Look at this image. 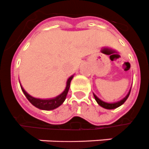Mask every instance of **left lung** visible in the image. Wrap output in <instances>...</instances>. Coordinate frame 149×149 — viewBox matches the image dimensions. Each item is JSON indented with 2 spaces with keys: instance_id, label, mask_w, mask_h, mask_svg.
<instances>
[{
  "instance_id": "obj_1",
  "label": "left lung",
  "mask_w": 149,
  "mask_h": 149,
  "mask_svg": "<svg viewBox=\"0 0 149 149\" xmlns=\"http://www.w3.org/2000/svg\"><path fill=\"white\" fill-rule=\"evenodd\" d=\"M130 92H131V90L129 91L128 93L127 94V96L125 97V98H123L122 100H120V101H118V102H115V103H107V102H104L103 100H101L100 99L97 97V96L93 93V96H94V98H95L96 101L97 102V104H99L100 106H101L102 107H104L105 109H109V110H111V109H115L118 107H120V105H122L125 101H126V100L127 99V97H129V94H130Z\"/></svg>"
}]
</instances>
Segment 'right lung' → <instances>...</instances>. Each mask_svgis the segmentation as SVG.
Instances as JSON below:
<instances>
[{
    "label": "right lung",
    "instance_id": "add662e5",
    "mask_svg": "<svg viewBox=\"0 0 149 149\" xmlns=\"http://www.w3.org/2000/svg\"><path fill=\"white\" fill-rule=\"evenodd\" d=\"M72 78H73V76H71V77L67 79L66 86H65V91H63V93H61V94H59L58 96H57V97H56L50 98V99H38V98L33 97H31V96L29 95V93L24 91L21 84H20V85H21V88H22L24 94L25 95L27 99L29 100V102H30L32 105L36 107L37 108L41 109V110L51 111V110L57 108L58 107L60 106L61 104L65 101V97H66V95H67L68 93V91H69V89H70V82H71Z\"/></svg>",
    "mask_w": 149,
    "mask_h": 149
}]
</instances>
